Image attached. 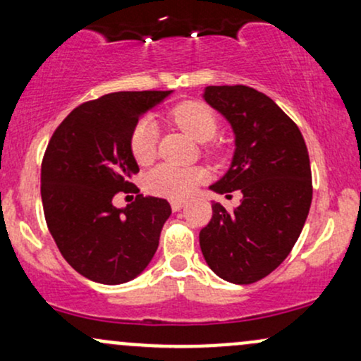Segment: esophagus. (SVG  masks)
<instances>
[{
    "label": "esophagus",
    "instance_id": "obj_1",
    "mask_svg": "<svg viewBox=\"0 0 361 361\" xmlns=\"http://www.w3.org/2000/svg\"><path fill=\"white\" fill-rule=\"evenodd\" d=\"M181 207H185V200H171V209L175 210H181Z\"/></svg>",
    "mask_w": 361,
    "mask_h": 361
}]
</instances>
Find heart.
I'll list each match as a JSON object with an SVG mask.
<instances>
[{"instance_id": "1", "label": "heart", "mask_w": 361, "mask_h": 361, "mask_svg": "<svg viewBox=\"0 0 361 361\" xmlns=\"http://www.w3.org/2000/svg\"><path fill=\"white\" fill-rule=\"evenodd\" d=\"M169 120L175 126L183 128L198 142L212 140L219 132V117L215 110L205 102L190 100L176 105L169 111ZM205 151L214 154L215 149L207 144ZM130 152L139 164H149L157 152V128L149 118L135 123L130 132ZM207 173L200 166H175L163 163L152 168L146 175L147 192L157 197L183 200L195 192L198 185L205 180Z\"/></svg>"}]
</instances>
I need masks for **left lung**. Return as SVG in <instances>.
Segmentation results:
<instances>
[{
	"instance_id": "obj_1",
	"label": "left lung",
	"mask_w": 361,
	"mask_h": 361,
	"mask_svg": "<svg viewBox=\"0 0 361 361\" xmlns=\"http://www.w3.org/2000/svg\"><path fill=\"white\" fill-rule=\"evenodd\" d=\"M207 103L231 122L235 152L229 171L210 186L238 209L212 205L200 247L212 271L238 285L255 283L283 263L304 229L312 202V173L299 127L261 91L244 85L207 86Z\"/></svg>"
}]
</instances>
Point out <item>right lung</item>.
Here are the masks:
<instances>
[{
	"mask_svg": "<svg viewBox=\"0 0 361 361\" xmlns=\"http://www.w3.org/2000/svg\"><path fill=\"white\" fill-rule=\"evenodd\" d=\"M169 91H118L81 103L54 130L42 157L40 195L45 222L64 259L86 279L117 285L152 259L171 207L144 197L132 183L139 166L130 132ZM135 192L126 209L115 194Z\"/></svg>",
	"mask_w": 361,
	"mask_h": 361,
	"instance_id": "1",
	"label": "right lung"
}]
</instances>
